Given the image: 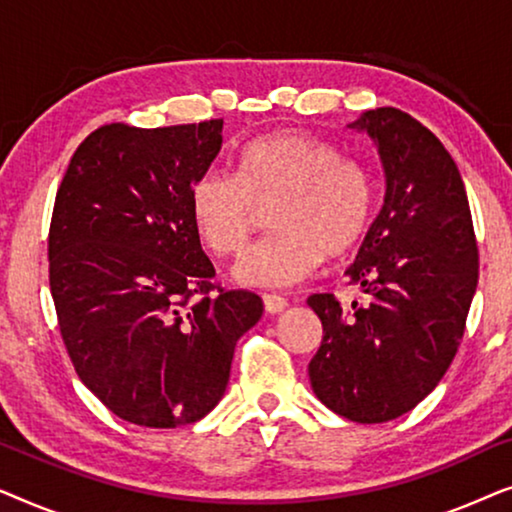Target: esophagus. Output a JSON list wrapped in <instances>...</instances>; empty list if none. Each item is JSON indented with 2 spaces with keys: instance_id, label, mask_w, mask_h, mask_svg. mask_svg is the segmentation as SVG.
I'll list each match as a JSON object with an SVG mask.
<instances>
[{
  "instance_id": "34e87169",
  "label": "esophagus",
  "mask_w": 512,
  "mask_h": 512,
  "mask_svg": "<svg viewBox=\"0 0 512 512\" xmlns=\"http://www.w3.org/2000/svg\"><path fill=\"white\" fill-rule=\"evenodd\" d=\"M286 298H282V296H272V293H265L263 296V307H265V312L268 314H279V312H284L286 310Z\"/></svg>"
}]
</instances>
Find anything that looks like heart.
I'll list each match as a JSON object with an SVG mask.
<instances>
[{"mask_svg": "<svg viewBox=\"0 0 512 512\" xmlns=\"http://www.w3.org/2000/svg\"><path fill=\"white\" fill-rule=\"evenodd\" d=\"M237 172H202L191 186L198 235L216 256H237L270 212L277 235L237 263L240 282L282 289L307 279L328 258L359 247L373 219V179L354 158L303 130L251 139L235 158Z\"/></svg>", "mask_w": 512, "mask_h": 512, "instance_id": "1", "label": "heart"}]
</instances>
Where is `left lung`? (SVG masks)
<instances>
[{"label": "left lung", "instance_id": "8db88e82", "mask_svg": "<svg viewBox=\"0 0 512 512\" xmlns=\"http://www.w3.org/2000/svg\"><path fill=\"white\" fill-rule=\"evenodd\" d=\"M349 128L375 142L387 193L347 270L363 303L307 298L324 326L307 370L326 408L380 424L424 401L450 368L478 286V242L457 163L429 128L394 107Z\"/></svg>", "mask_w": 512, "mask_h": 512}]
</instances>
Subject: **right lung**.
<instances>
[{"label":"right lung","mask_w":512,"mask_h":512,"mask_svg":"<svg viewBox=\"0 0 512 512\" xmlns=\"http://www.w3.org/2000/svg\"><path fill=\"white\" fill-rule=\"evenodd\" d=\"M223 121L83 139L58 188L48 282L81 382L149 429L198 422L228 387L235 345L263 300L228 291L200 247L191 186L221 151Z\"/></svg>","instance_id":"add662e5"}]
</instances>
